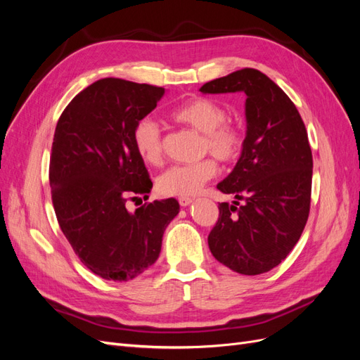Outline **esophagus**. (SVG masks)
I'll return each instance as SVG.
<instances>
[{"mask_svg": "<svg viewBox=\"0 0 360 360\" xmlns=\"http://www.w3.org/2000/svg\"><path fill=\"white\" fill-rule=\"evenodd\" d=\"M192 201H193V200L189 198V197H181V198H179V202H180L181 207H188Z\"/></svg>", "mask_w": 360, "mask_h": 360, "instance_id": "obj_1", "label": "esophagus"}]
</instances>
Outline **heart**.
Masks as SVG:
<instances>
[{
  "label": "heart",
  "mask_w": 360,
  "mask_h": 360,
  "mask_svg": "<svg viewBox=\"0 0 360 360\" xmlns=\"http://www.w3.org/2000/svg\"><path fill=\"white\" fill-rule=\"evenodd\" d=\"M225 117V108L207 97L189 101L171 112L174 122L201 134V155L210 153L216 159L230 163L240 156L245 136L238 124ZM134 146L139 158L150 165H158L162 160V134L155 120L146 117L135 124ZM216 172L217 165L210 158L188 165H174L160 174L158 189L168 197H192Z\"/></svg>",
  "instance_id": "1"
}]
</instances>
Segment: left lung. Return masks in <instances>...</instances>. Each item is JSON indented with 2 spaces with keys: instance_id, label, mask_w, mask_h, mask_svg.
<instances>
[{
  "instance_id": "1",
  "label": "left lung",
  "mask_w": 360,
  "mask_h": 360,
  "mask_svg": "<svg viewBox=\"0 0 360 360\" xmlns=\"http://www.w3.org/2000/svg\"><path fill=\"white\" fill-rule=\"evenodd\" d=\"M200 91L246 94L242 155L217 184L237 201L219 204L209 248L237 274H266L287 258L308 221L312 153L307 129L290 97L259 70L233 72Z\"/></svg>"
}]
</instances>
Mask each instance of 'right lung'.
Returning <instances> with one entry per match:
<instances>
[{"instance_id":"obj_1","label":"right lung","mask_w":360,"mask_h":360,"mask_svg":"<svg viewBox=\"0 0 360 360\" xmlns=\"http://www.w3.org/2000/svg\"><path fill=\"white\" fill-rule=\"evenodd\" d=\"M165 89L118 78L86 86L63 111L49 165L52 204L63 234L94 275L130 281L156 263L162 237L179 214L168 198L126 209L153 188L134 146V129Z\"/></svg>"}]
</instances>
